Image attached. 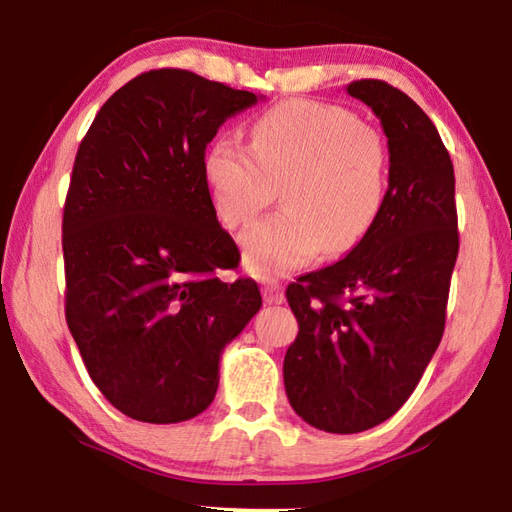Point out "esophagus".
<instances>
[{"instance_id": "esophagus-1", "label": "esophagus", "mask_w": 512, "mask_h": 512, "mask_svg": "<svg viewBox=\"0 0 512 512\" xmlns=\"http://www.w3.org/2000/svg\"><path fill=\"white\" fill-rule=\"evenodd\" d=\"M262 293H264L266 305H282V302H284V291H282L280 284H266Z\"/></svg>"}]
</instances>
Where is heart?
Here are the masks:
<instances>
[{
	"instance_id": "1",
	"label": "heart",
	"mask_w": 512,
	"mask_h": 512,
	"mask_svg": "<svg viewBox=\"0 0 512 512\" xmlns=\"http://www.w3.org/2000/svg\"><path fill=\"white\" fill-rule=\"evenodd\" d=\"M203 173L228 228L253 221L280 187L284 210L241 237L250 271L275 277L318 253H350L370 235L388 194V149L350 110L289 101L255 119L250 149L230 137L214 140Z\"/></svg>"
}]
</instances>
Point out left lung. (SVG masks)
Returning a JSON list of instances; mask_svg holds the SVG:
<instances>
[{
    "label": "left lung",
    "mask_w": 512,
    "mask_h": 512,
    "mask_svg": "<svg viewBox=\"0 0 512 512\" xmlns=\"http://www.w3.org/2000/svg\"><path fill=\"white\" fill-rule=\"evenodd\" d=\"M388 137V194L348 257L289 284L298 336L284 388L302 420L329 433L377 427L409 400L445 332L458 255L454 167L422 108L377 79L348 85Z\"/></svg>",
    "instance_id": "obj_1"
}]
</instances>
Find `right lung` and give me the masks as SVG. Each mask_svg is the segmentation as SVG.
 <instances>
[{
    "label": "right lung",
    "instance_id": "add662e5",
    "mask_svg": "<svg viewBox=\"0 0 512 512\" xmlns=\"http://www.w3.org/2000/svg\"><path fill=\"white\" fill-rule=\"evenodd\" d=\"M187 69H151L103 103L76 153L63 212L65 318L106 400L140 422L196 418L219 361L259 307L205 183L207 144L255 106Z\"/></svg>",
    "mask_w": 512,
    "mask_h": 512
}]
</instances>
